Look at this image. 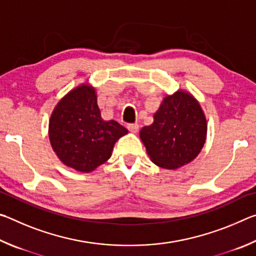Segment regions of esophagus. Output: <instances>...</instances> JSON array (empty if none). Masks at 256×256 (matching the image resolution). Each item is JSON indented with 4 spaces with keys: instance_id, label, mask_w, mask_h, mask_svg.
<instances>
[{
    "instance_id": "esophagus-1",
    "label": "esophagus",
    "mask_w": 256,
    "mask_h": 256,
    "mask_svg": "<svg viewBox=\"0 0 256 256\" xmlns=\"http://www.w3.org/2000/svg\"><path fill=\"white\" fill-rule=\"evenodd\" d=\"M128 128L130 132L132 133H136L138 131V125L136 123V124H128Z\"/></svg>"
}]
</instances>
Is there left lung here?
<instances>
[{
	"instance_id": "1",
	"label": "left lung",
	"mask_w": 256,
	"mask_h": 256,
	"mask_svg": "<svg viewBox=\"0 0 256 256\" xmlns=\"http://www.w3.org/2000/svg\"><path fill=\"white\" fill-rule=\"evenodd\" d=\"M206 118L192 94L178 89L162 98L154 123L142 128L140 138L150 160L166 170L193 162L206 144Z\"/></svg>"
}]
</instances>
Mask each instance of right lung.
<instances>
[{
	"label": "right lung",
	"mask_w": 256,
	"mask_h": 256,
	"mask_svg": "<svg viewBox=\"0 0 256 256\" xmlns=\"http://www.w3.org/2000/svg\"><path fill=\"white\" fill-rule=\"evenodd\" d=\"M128 131L114 120H104L97 92L89 82L71 89L50 114L48 138L66 166L92 172L110 158L116 141Z\"/></svg>",
	"instance_id": "obj_1"
}]
</instances>
